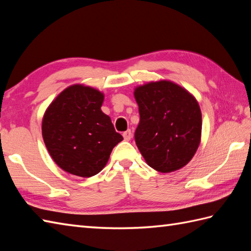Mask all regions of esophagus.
I'll list each match as a JSON object with an SVG mask.
<instances>
[{
  "label": "esophagus",
  "mask_w": 251,
  "mask_h": 251,
  "mask_svg": "<svg viewBox=\"0 0 251 251\" xmlns=\"http://www.w3.org/2000/svg\"><path fill=\"white\" fill-rule=\"evenodd\" d=\"M123 137H124V139H125L126 141H129V140L131 139V137H132L131 130L128 129V130H126V131L123 132Z\"/></svg>",
  "instance_id": "obj_1"
}]
</instances>
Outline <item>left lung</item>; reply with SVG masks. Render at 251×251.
<instances>
[{
  "instance_id": "obj_1",
  "label": "left lung",
  "mask_w": 251,
  "mask_h": 251,
  "mask_svg": "<svg viewBox=\"0 0 251 251\" xmlns=\"http://www.w3.org/2000/svg\"><path fill=\"white\" fill-rule=\"evenodd\" d=\"M134 96L140 114L135 140L147 164L159 173L184 167L201 136V112L194 96L166 79L138 86Z\"/></svg>"
}]
</instances>
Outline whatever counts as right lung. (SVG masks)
<instances>
[{
	"mask_svg": "<svg viewBox=\"0 0 251 251\" xmlns=\"http://www.w3.org/2000/svg\"><path fill=\"white\" fill-rule=\"evenodd\" d=\"M103 99L98 89L74 84L46 109L42 135L51 158L65 172L83 178L97 175L123 140L101 111Z\"/></svg>",
	"mask_w": 251,
	"mask_h": 251,
	"instance_id": "right-lung-1",
	"label": "right lung"
}]
</instances>
